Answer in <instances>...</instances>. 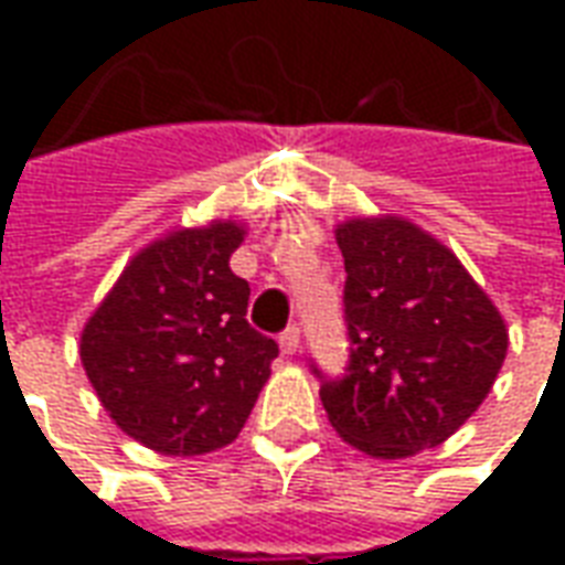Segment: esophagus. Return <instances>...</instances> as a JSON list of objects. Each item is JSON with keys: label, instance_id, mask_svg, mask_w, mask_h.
Segmentation results:
<instances>
[{"label": "esophagus", "instance_id": "1", "mask_svg": "<svg viewBox=\"0 0 565 565\" xmlns=\"http://www.w3.org/2000/svg\"><path fill=\"white\" fill-rule=\"evenodd\" d=\"M278 344H281V354L294 356L299 351V327H287V330L278 335Z\"/></svg>", "mask_w": 565, "mask_h": 565}]
</instances>
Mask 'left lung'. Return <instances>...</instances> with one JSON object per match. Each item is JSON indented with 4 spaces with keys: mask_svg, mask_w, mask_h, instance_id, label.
Returning <instances> with one entry per match:
<instances>
[{
    "mask_svg": "<svg viewBox=\"0 0 565 565\" xmlns=\"http://www.w3.org/2000/svg\"><path fill=\"white\" fill-rule=\"evenodd\" d=\"M348 369L320 379L335 433L375 460L454 436L484 403L509 351L505 320L438 238L405 217L339 223Z\"/></svg>",
    "mask_w": 565,
    "mask_h": 565,
    "instance_id": "1",
    "label": "left lung"
}]
</instances>
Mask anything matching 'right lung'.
I'll return each instance as SVG.
<instances>
[{
	"label": "right lung",
	"mask_w": 565,
	"mask_h": 565,
	"mask_svg": "<svg viewBox=\"0 0 565 565\" xmlns=\"http://www.w3.org/2000/svg\"><path fill=\"white\" fill-rule=\"evenodd\" d=\"M245 226L174 230L129 259L81 332V363L127 436L166 457L235 441L278 344L247 323V287L230 269Z\"/></svg>",
	"instance_id": "right-lung-1"
}]
</instances>
